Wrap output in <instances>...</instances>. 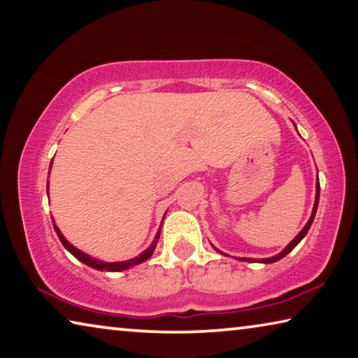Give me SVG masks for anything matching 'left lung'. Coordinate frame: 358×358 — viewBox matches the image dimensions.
Returning <instances> with one entry per match:
<instances>
[{
  "instance_id": "obj_1",
  "label": "left lung",
  "mask_w": 358,
  "mask_h": 358,
  "mask_svg": "<svg viewBox=\"0 0 358 358\" xmlns=\"http://www.w3.org/2000/svg\"><path fill=\"white\" fill-rule=\"evenodd\" d=\"M319 193H320V185H319V179H317V187H315V203H314V208H313V214H311V217H309L308 224L304 225L303 230L296 234L294 241H292L289 245H287V248H285L282 252H280V254H278V255L271 257V259H262V260H255V259H239V260H243V262H262V263H274V262H278V260L282 259V257H285L287 254H289V252L294 250V249H295V245H296L298 243H300L304 236H306V233L309 231V228H311V225H313V220H314V217H315V210H317V206H319ZM215 250H217V249H215ZM217 252H220V250H217ZM220 254H224V252H220Z\"/></svg>"
}]
</instances>
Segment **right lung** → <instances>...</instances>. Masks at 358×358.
I'll list each match as a JSON object with an SVG mask.
<instances>
[{
  "label": "right lung",
  "instance_id": "obj_1",
  "mask_svg": "<svg viewBox=\"0 0 358 358\" xmlns=\"http://www.w3.org/2000/svg\"><path fill=\"white\" fill-rule=\"evenodd\" d=\"M47 193H49V184H47ZM52 222H54V219H52ZM54 228H55V231H57V234H58V238H60V241H62V244L64 245V249H68L69 252H71V254L76 257V259L78 260H80L82 263H85V265H89V266H92V268H95V269H99V271H124V269H128V268H131V266H134V265H139V263H143V262H145L148 259H150V255L154 254V250H155V245H157V243H158V238H160V230L157 231V236H155V239H154V243H152L148 249H145L143 254H139L138 257H134V259H131V260H127V262H114V263H108V262H101V260H98V259H92L90 255H87V254H84V252L82 250H79V249H76L73 244H69L66 239H64V236L62 234V231L58 230V228L54 225Z\"/></svg>",
  "mask_w": 358,
  "mask_h": 358
}]
</instances>
